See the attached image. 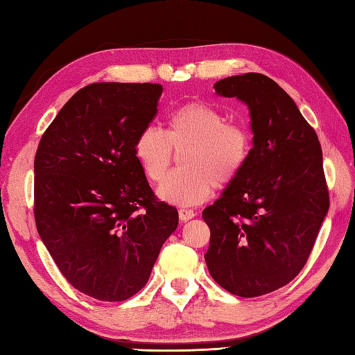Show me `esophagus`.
<instances>
[{
	"mask_svg": "<svg viewBox=\"0 0 355 355\" xmlns=\"http://www.w3.org/2000/svg\"><path fill=\"white\" fill-rule=\"evenodd\" d=\"M194 217H196L194 211H191V209H179V218L182 221H188V220H191Z\"/></svg>",
	"mask_w": 355,
	"mask_h": 355,
	"instance_id": "esophagus-1",
	"label": "esophagus"
}]
</instances>
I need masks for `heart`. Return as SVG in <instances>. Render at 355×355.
<instances>
[{
    "mask_svg": "<svg viewBox=\"0 0 355 355\" xmlns=\"http://www.w3.org/2000/svg\"><path fill=\"white\" fill-rule=\"evenodd\" d=\"M220 110L205 102H188L167 117L166 132L149 125L138 134L134 152L146 178L159 184L180 155L182 168L173 171L158 196L168 203L193 206L206 202L214 188L235 180L252 152V137L244 126L227 123Z\"/></svg>",
    "mask_w": 355,
    "mask_h": 355,
    "instance_id": "1",
    "label": "heart"
}]
</instances>
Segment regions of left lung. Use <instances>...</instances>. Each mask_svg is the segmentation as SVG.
<instances>
[{
	"mask_svg": "<svg viewBox=\"0 0 355 355\" xmlns=\"http://www.w3.org/2000/svg\"><path fill=\"white\" fill-rule=\"evenodd\" d=\"M250 111L253 148L241 175L202 217L211 229L205 261L233 295L252 298L297 277L330 207L315 129L280 85L262 73L214 84Z\"/></svg>",
	"mask_w": 355,
	"mask_h": 355,
	"instance_id": "left-lung-1",
	"label": "left lung"
}]
</instances>
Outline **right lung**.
I'll use <instances>...</instances> for the list:
<instances>
[{
    "label": "right lung",
    "instance_id": "right-lung-1",
    "mask_svg": "<svg viewBox=\"0 0 355 355\" xmlns=\"http://www.w3.org/2000/svg\"><path fill=\"white\" fill-rule=\"evenodd\" d=\"M161 84L94 83L78 90L42 135L34 158V220L75 289L125 301L149 280L176 230L134 146L158 111Z\"/></svg>",
    "mask_w": 355,
    "mask_h": 355
}]
</instances>
